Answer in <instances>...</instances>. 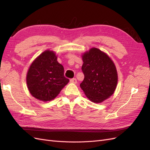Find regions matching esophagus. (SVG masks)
I'll list each match as a JSON object with an SVG mask.
<instances>
[{"instance_id":"34e87169","label":"esophagus","mask_w":150,"mask_h":150,"mask_svg":"<svg viewBox=\"0 0 150 150\" xmlns=\"http://www.w3.org/2000/svg\"><path fill=\"white\" fill-rule=\"evenodd\" d=\"M70 82L71 83H74L76 84L77 83V79L76 78H72L70 79Z\"/></svg>"}]
</instances>
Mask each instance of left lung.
<instances>
[{
	"label": "left lung",
	"instance_id": "8db88e82",
	"mask_svg": "<svg viewBox=\"0 0 150 150\" xmlns=\"http://www.w3.org/2000/svg\"><path fill=\"white\" fill-rule=\"evenodd\" d=\"M81 69L84 75L80 87L94 103H101L114 93L117 83L116 68L111 58L97 48L82 56Z\"/></svg>",
	"mask_w": 150,
	"mask_h": 150
}]
</instances>
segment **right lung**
Returning <instances> with one entry per match:
<instances>
[{"instance_id":"obj_1","label":"right lung","mask_w":150,"mask_h":150,"mask_svg":"<svg viewBox=\"0 0 150 150\" xmlns=\"http://www.w3.org/2000/svg\"><path fill=\"white\" fill-rule=\"evenodd\" d=\"M64 71L53 51L47 50L40 54L32 63L26 77L32 96L42 101L54 99L69 81Z\"/></svg>"}]
</instances>
